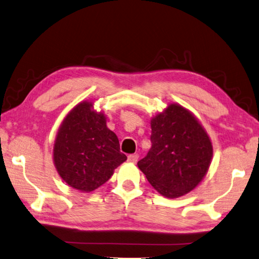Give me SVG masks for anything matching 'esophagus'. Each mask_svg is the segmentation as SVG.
Wrapping results in <instances>:
<instances>
[{"instance_id": "1", "label": "esophagus", "mask_w": 259, "mask_h": 259, "mask_svg": "<svg viewBox=\"0 0 259 259\" xmlns=\"http://www.w3.org/2000/svg\"><path fill=\"white\" fill-rule=\"evenodd\" d=\"M138 157H139L138 154H131V155H129V156H128V161L129 162H133V163H136V162L138 161Z\"/></svg>"}]
</instances>
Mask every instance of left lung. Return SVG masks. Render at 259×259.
Instances as JSON below:
<instances>
[{
    "label": "left lung",
    "instance_id": "left-lung-1",
    "mask_svg": "<svg viewBox=\"0 0 259 259\" xmlns=\"http://www.w3.org/2000/svg\"><path fill=\"white\" fill-rule=\"evenodd\" d=\"M152 148L138 162L148 182L166 198L190 192L203 180L213 157V146L197 117L170 104L150 120Z\"/></svg>",
    "mask_w": 259,
    "mask_h": 259
}]
</instances>
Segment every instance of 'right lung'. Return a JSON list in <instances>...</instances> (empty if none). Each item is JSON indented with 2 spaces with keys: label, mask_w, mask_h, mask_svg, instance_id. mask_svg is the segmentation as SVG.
<instances>
[{
  "label": "right lung",
  "mask_w": 259,
  "mask_h": 259,
  "mask_svg": "<svg viewBox=\"0 0 259 259\" xmlns=\"http://www.w3.org/2000/svg\"><path fill=\"white\" fill-rule=\"evenodd\" d=\"M125 159L116 135L107 128L104 113L93 110V102L79 103L64 117L56 134L53 162L68 186L94 191Z\"/></svg>",
  "instance_id": "obj_1"
}]
</instances>
